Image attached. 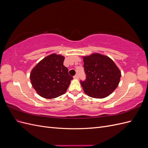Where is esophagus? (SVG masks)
<instances>
[{"label":"esophagus","mask_w":148,"mask_h":148,"mask_svg":"<svg viewBox=\"0 0 148 148\" xmlns=\"http://www.w3.org/2000/svg\"><path fill=\"white\" fill-rule=\"evenodd\" d=\"M73 78H75V79H78V75H75L74 77H73Z\"/></svg>","instance_id":"1"}]
</instances>
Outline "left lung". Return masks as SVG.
I'll return each instance as SVG.
<instances>
[{
	"label": "left lung",
	"instance_id": "left-lung-1",
	"mask_svg": "<svg viewBox=\"0 0 148 148\" xmlns=\"http://www.w3.org/2000/svg\"><path fill=\"white\" fill-rule=\"evenodd\" d=\"M86 79L80 81L84 92L94 98L108 96L118 86L121 72L114 61L99 53L83 57Z\"/></svg>",
	"mask_w": 148,
	"mask_h": 148
}]
</instances>
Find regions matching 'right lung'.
Returning a JSON list of instances; mask_svg holds the SVG:
<instances>
[{"label": "right lung", "instance_id": "obj_1", "mask_svg": "<svg viewBox=\"0 0 148 148\" xmlns=\"http://www.w3.org/2000/svg\"><path fill=\"white\" fill-rule=\"evenodd\" d=\"M65 57L49 55L36 65L30 73L32 86L39 96L53 99L64 94L73 79L64 65Z\"/></svg>", "mask_w": 148, "mask_h": 148}]
</instances>
